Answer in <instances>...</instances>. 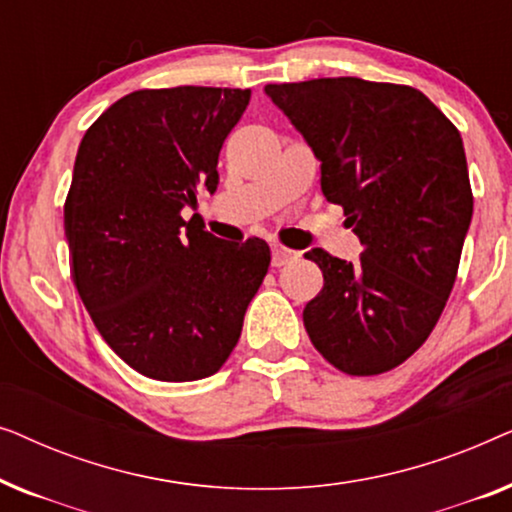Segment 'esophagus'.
Instances as JSON below:
<instances>
[{
  "mask_svg": "<svg viewBox=\"0 0 512 512\" xmlns=\"http://www.w3.org/2000/svg\"><path fill=\"white\" fill-rule=\"evenodd\" d=\"M296 256H298L296 251H291V249L272 247V265H275V268H282V265L293 261V258H296Z\"/></svg>",
  "mask_w": 512,
  "mask_h": 512,
  "instance_id": "34e87169",
  "label": "esophagus"
}]
</instances>
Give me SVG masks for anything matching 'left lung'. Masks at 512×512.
Masks as SVG:
<instances>
[{"label":"left lung","mask_w":512,"mask_h":512,"mask_svg":"<svg viewBox=\"0 0 512 512\" xmlns=\"http://www.w3.org/2000/svg\"><path fill=\"white\" fill-rule=\"evenodd\" d=\"M345 209L359 263L310 249L324 289L305 305L312 345L347 375L396 368L429 338L457 279L473 216L459 130L410 86L340 76L268 83Z\"/></svg>","instance_id":"8db88e82"}]
</instances>
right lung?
<instances>
[{
    "instance_id": "obj_1",
    "label": "right lung",
    "mask_w": 512,
    "mask_h": 512,
    "mask_svg": "<svg viewBox=\"0 0 512 512\" xmlns=\"http://www.w3.org/2000/svg\"><path fill=\"white\" fill-rule=\"evenodd\" d=\"M251 90H137L90 125L76 153L65 235L76 291L107 345L151 380L214 375L268 275L258 237L219 240L181 209L219 186V153Z\"/></svg>"
}]
</instances>
